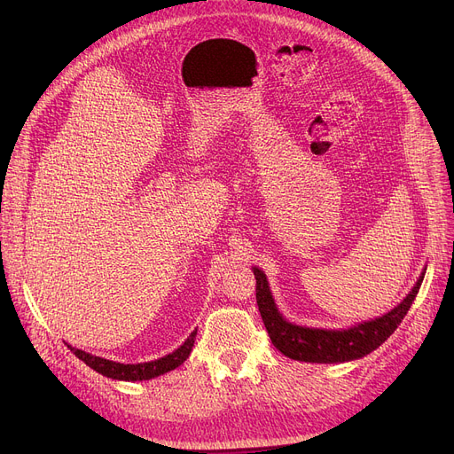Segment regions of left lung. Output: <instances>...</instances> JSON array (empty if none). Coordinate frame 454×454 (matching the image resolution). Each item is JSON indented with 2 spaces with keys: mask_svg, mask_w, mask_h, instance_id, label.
<instances>
[{
  "mask_svg": "<svg viewBox=\"0 0 454 454\" xmlns=\"http://www.w3.org/2000/svg\"><path fill=\"white\" fill-rule=\"evenodd\" d=\"M254 276L255 298L261 318H263L272 344L285 356L305 363H346L353 359H361V356L372 353L392 335L401 324V320L404 318V315L409 313L425 274L419 276L411 294L397 307H394L390 313L342 331L311 329L287 322L278 313L263 270L254 267Z\"/></svg>",
  "mask_w": 454,
  "mask_h": 454,
  "instance_id": "left-lung-1",
  "label": "left lung"
}]
</instances>
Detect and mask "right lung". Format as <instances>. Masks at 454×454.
I'll list each match as a JSON object with an SVG mask.
<instances>
[{"mask_svg":"<svg viewBox=\"0 0 454 454\" xmlns=\"http://www.w3.org/2000/svg\"><path fill=\"white\" fill-rule=\"evenodd\" d=\"M195 335L197 331H193L189 335V339L173 353L161 356L158 361L153 363H141V364H121V363H114V361H106L103 356H95L91 353H86L82 349H75L67 346L71 351L75 353V356L88 364L91 370L99 372L101 375L112 377V379H119V380H147L158 375H163L167 372H171L175 368H178L191 353V348L195 344Z\"/></svg>","mask_w":454,"mask_h":454,"instance_id":"obj_1","label":"right lung"}]
</instances>
